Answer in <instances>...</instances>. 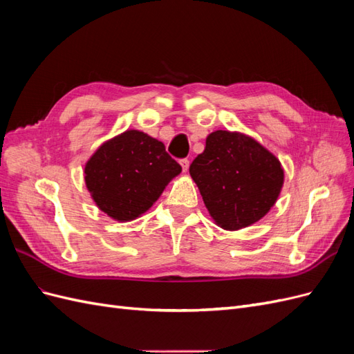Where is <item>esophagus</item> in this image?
Wrapping results in <instances>:
<instances>
[{
	"instance_id": "1",
	"label": "esophagus",
	"mask_w": 354,
	"mask_h": 354,
	"mask_svg": "<svg viewBox=\"0 0 354 354\" xmlns=\"http://www.w3.org/2000/svg\"><path fill=\"white\" fill-rule=\"evenodd\" d=\"M180 165H181V168H183V173H187V169H189V160H187V159H181V160H180Z\"/></svg>"
}]
</instances>
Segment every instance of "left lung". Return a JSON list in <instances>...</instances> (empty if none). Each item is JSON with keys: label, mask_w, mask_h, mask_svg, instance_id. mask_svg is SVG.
Wrapping results in <instances>:
<instances>
[{"label": "left lung", "mask_w": 354, "mask_h": 354, "mask_svg": "<svg viewBox=\"0 0 354 354\" xmlns=\"http://www.w3.org/2000/svg\"><path fill=\"white\" fill-rule=\"evenodd\" d=\"M211 218L234 232L261 220L283 186V167L254 137L217 130L189 168Z\"/></svg>", "instance_id": "obj_1"}]
</instances>
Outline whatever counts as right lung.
<instances>
[{"mask_svg": "<svg viewBox=\"0 0 354 354\" xmlns=\"http://www.w3.org/2000/svg\"><path fill=\"white\" fill-rule=\"evenodd\" d=\"M181 167L162 142L127 130L102 143L84 167V180L100 211L116 221H131L151 209Z\"/></svg>", "mask_w": 354, "mask_h": 354, "instance_id": "right-lung-1", "label": "right lung"}]
</instances>
